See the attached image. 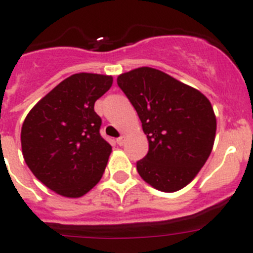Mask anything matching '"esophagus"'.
<instances>
[{"label": "esophagus", "mask_w": 253, "mask_h": 253, "mask_svg": "<svg viewBox=\"0 0 253 253\" xmlns=\"http://www.w3.org/2000/svg\"><path fill=\"white\" fill-rule=\"evenodd\" d=\"M124 142H125V137H124V135H122V137H119V138H118V139H116V143H118L119 146H123V144H124Z\"/></svg>", "instance_id": "1"}]
</instances>
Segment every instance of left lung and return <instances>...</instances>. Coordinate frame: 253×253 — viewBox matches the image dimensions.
<instances>
[{"label": "left lung", "instance_id": "1", "mask_svg": "<svg viewBox=\"0 0 253 253\" xmlns=\"http://www.w3.org/2000/svg\"><path fill=\"white\" fill-rule=\"evenodd\" d=\"M149 143L137 171L154 189L173 193L186 186L213 149L216 120L200 91L158 69L142 67L118 77Z\"/></svg>", "mask_w": 253, "mask_h": 253}]
</instances>
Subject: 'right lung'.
<instances>
[{"label": "right lung", "instance_id": "1", "mask_svg": "<svg viewBox=\"0 0 253 253\" xmlns=\"http://www.w3.org/2000/svg\"><path fill=\"white\" fill-rule=\"evenodd\" d=\"M111 84V76L76 73L44 96L22 124L26 165L59 195L80 198L104 175L111 146L100 134L93 106Z\"/></svg>", "mask_w": 253, "mask_h": 253}]
</instances>
